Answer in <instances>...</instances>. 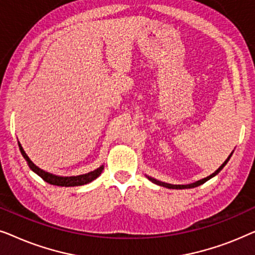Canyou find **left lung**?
<instances>
[{
	"instance_id": "1",
	"label": "left lung",
	"mask_w": 255,
	"mask_h": 255,
	"mask_svg": "<svg viewBox=\"0 0 255 255\" xmlns=\"http://www.w3.org/2000/svg\"><path fill=\"white\" fill-rule=\"evenodd\" d=\"M231 155H232V153L231 154H230V156L228 159L225 160V162L223 163V165L219 167V168L216 170L215 173H212L210 176H208V177H205V179H203V180H200V181H197V182H195V183H190V184H169V183H165V182H160V181H156L155 179H151V177H148L149 180L152 181V182H154V183H156V184H159V186H162V187H166V188H169V189H186V188H195V187H198V186H201V184H203L204 182H207L208 180H210L211 177H214L215 175H217V174L221 172V170L224 168V166L226 165V163H228V161L230 160V158H231Z\"/></svg>"
}]
</instances>
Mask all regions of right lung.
Instances as JSON below:
<instances>
[{
	"label": "right lung",
	"mask_w": 255,
	"mask_h": 255,
	"mask_svg": "<svg viewBox=\"0 0 255 255\" xmlns=\"http://www.w3.org/2000/svg\"><path fill=\"white\" fill-rule=\"evenodd\" d=\"M18 146H19L20 153H22V155L24 156V159L26 160V162L29 163L30 168L32 169L34 173H37L38 175H39L44 181H46V182L50 183V184H53V186H60V187L82 186V184H87V183L92 182L93 180H95L96 177H99L101 175V173H102V170H103V166H101L100 168L95 169V170H94V172H90L88 174H83V175H79V176H67V177H64V176L53 175V174L44 172L43 169L38 168V167L34 165V163L29 159V156L26 155V153L24 152V149H23L22 146H20L19 142H18Z\"/></svg>",
	"instance_id": "right-lung-1"
}]
</instances>
